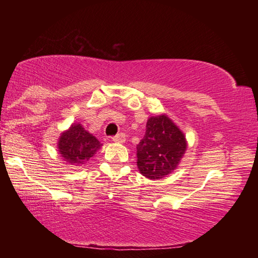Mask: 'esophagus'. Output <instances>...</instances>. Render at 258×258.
<instances>
[{
  "instance_id": "1",
  "label": "esophagus",
  "mask_w": 258,
  "mask_h": 258,
  "mask_svg": "<svg viewBox=\"0 0 258 258\" xmlns=\"http://www.w3.org/2000/svg\"><path fill=\"white\" fill-rule=\"evenodd\" d=\"M125 140H126V138H125L124 133H119L112 138V141L115 143H124Z\"/></svg>"
}]
</instances>
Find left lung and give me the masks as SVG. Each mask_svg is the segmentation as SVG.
Masks as SVG:
<instances>
[{"mask_svg": "<svg viewBox=\"0 0 258 258\" xmlns=\"http://www.w3.org/2000/svg\"><path fill=\"white\" fill-rule=\"evenodd\" d=\"M186 147L184 134L168 116L150 117L145 137L137 146L140 173L150 180L165 177L176 169Z\"/></svg>", "mask_w": 258, "mask_h": 258, "instance_id": "obj_1", "label": "left lung"}]
</instances>
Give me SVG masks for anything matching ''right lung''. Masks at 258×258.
<instances>
[{"mask_svg":"<svg viewBox=\"0 0 258 258\" xmlns=\"http://www.w3.org/2000/svg\"><path fill=\"white\" fill-rule=\"evenodd\" d=\"M102 145L81 124H73L61 133L58 141L59 154L68 165L82 166L95 155Z\"/></svg>","mask_w":258,"mask_h":258,"instance_id":"right-lung-1","label":"right lung"}]
</instances>
